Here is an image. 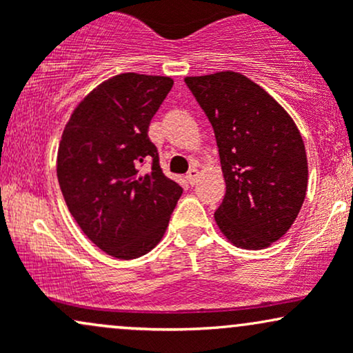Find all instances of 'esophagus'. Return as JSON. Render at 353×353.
I'll return each mask as SVG.
<instances>
[{
	"mask_svg": "<svg viewBox=\"0 0 353 353\" xmlns=\"http://www.w3.org/2000/svg\"><path fill=\"white\" fill-rule=\"evenodd\" d=\"M188 182L190 185H194L197 182V177H199V171H197L196 168H192V169H189V172H188Z\"/></svg>",
	"mask_w": 353,
	"mask_h": 353,
	"instance_id": "1",
	"label": "esophagus"
}]
</instances>
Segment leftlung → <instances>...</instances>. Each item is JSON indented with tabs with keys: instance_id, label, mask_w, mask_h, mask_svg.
<instances>
[{
	"instance_id": "1",
	"label": "left lung",
	"mask_w": 353,
	"mask_h": 353,
	"mask_svg": "<svg viewBox=\"0 0 353 353\" xmlns=\"http://www.w3.org/2000/svg\"><path fill=\"white\" fill-rule=\"evenodd\" d=\"M212 124L225 179L214 212L244 249H264L294 224L307 190V156L292 117L245 76L222 71L185 78Z\"/></svg>"
}]
</instances>
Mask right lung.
I'll return each instance as SVG.
<instances>
[{
    "label": "right lung",
    "mask_w": 353,
    "mask_h": 353,
    "mask_svg": "<svg viewBox=\"0 0 353 353\" xmlns=\"http://www.w3.org/2000/svg\"><path fill=\"white\" fill-rule=\"evenodd\" d=\"M172 84L136 72L104 81L81 101L61 137L58 181L68 209L89 241L116 259L148 254L182 194L148 136ZM145 162L152 171L143 174Z\"/></svg>",
    "instance_id": "obj_1"
}]
</instances>
